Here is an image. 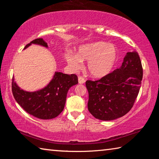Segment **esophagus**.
<instances>
[{
    "label": "esophagus",
    "instance_id": "obj_1",
    "mask_svg": "<svg viewBox=\"0 0 159 159\" xmlns=\"http://www.w3.org/2000/svg\"><path fill=\"white\" fill-rule=\"evenodd\" d=\"M78 79H79V83H80V84H83V83L85 82V80L81 76H79Z\"/></svg>",
    "mask_w": 159,
    "mask_h": 159
}]
</instances>
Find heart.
Listing matches in <instances>:
<instances>
[{
  "instance_id": "1",
  "label": "heart",
  "mask_w": 159,
  "mask_h": 159,
  "mask_svg": "<svg viewBox=\"0 0 159 159\" xmlns=\"http://www.w3.org/2000/svg\"><path fill=\"white\" fill-rule=\"evenodd\" d=\"M65 59L74 70L80 68L83 61H87L86 69L91 76L100 79L112 71L118 60V50L112 44L98 41L83 45L77 50V55L66 54Z\"/></svg>"
}]
</instances>
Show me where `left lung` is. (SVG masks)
Masks as SVG:
<instances>
[{"label":"left lung","instance_id":"8db88e82","mask_svg":"<svg viewBox=\"0 0 159 159\" xmlns=\"http://www.w3.org/2000/svg\"><path fill=\"white\" fill-rule=\"evenodd\" d=\"M143 76L136 51L127 52L122 65L107 76L85 83L89 99L88 109L94 117L112 120L130 111L138 95Z\"/></svg>","mask_w":159,"mask_h":159}]
</instances>
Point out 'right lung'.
Returning <instances> with one entry per match:
<instances>
[{
    "label": "right lung",
    "mask_w": 159,
    "mask_h": 159,
    "mask_svg": "<svg viewBox=\"0 0 159 159\" xmlns=\"http://www.w3.org/2000/svg\"><path fill=\"white\" fill-rule=\"evenodd\" d=\"M31 44L48 48L43 39H37L26 45L25 49ZM78 83L76 75L56 71L45 87L34 92H29L19 87L13 76L12 90L16 102L29 114L41 119H52L63 111L69 88Z\"/></svg>",
    "instance_id": "1"
}]
</instances>
